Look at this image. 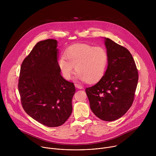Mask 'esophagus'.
<instances>
[{
    "instance_id": "esophagus-1",
    "label": "esophagus",
    "mask_w": 156,
    "mask_h": 156,
    "mask_svg": "<svg viewBox=\"0 0 156 156\" xmlns=\"http://www.w3.org/2000/svg\"><path fill=\"white\" fill-rule=\"evenodd\" d=\"M75 86L76 87H77V88H78V89H83V86H82L81 85L79 84L75 83Z\"/></svg>"
}]
</instances>
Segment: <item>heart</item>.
<instances>
[{
	"mask_svg": "<svg viewBox=\"0 0 156 156\" xmlns=\"http://www.w3.org/2000/svg\"><path fill=\"white\" fill-rule=\"evenodd\" d=\"M107 54L102 47L87 44H76L70 46L57 60V65L66 80L72 78L75 70L76 77L87 83H94L104 75L107 63Z\"/></svg>",
	"mask_w": 156,
	"mask_h": 156,
	"instance_id": "1",
	"label": "heart"
}]
</instances>
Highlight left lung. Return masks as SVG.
<instances>
[{"instance_id": "8db88e82", "label": "left lung", "mask_w": 156, "mask_h": 156, "mask_svg": "<svg viewBox=\"0 0 156 156\" xmlns=\"http://www.w3.org/2000/svg\"><path fill=\"white\" fill-rule=\"evenodd\" d=\"M108 66L96 84L86 93L93 112L104 121L122 117L132 105L138 81L136 63L129 51L108 38H105Z\"/></svg>"}]
</instances>
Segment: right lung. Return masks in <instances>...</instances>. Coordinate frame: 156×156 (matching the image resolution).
Returning <instances> with one entry per match:
<instances>
[{
  "instance_id": "add662e5",
  "label": "right lung",
  "mask_w": 156,
  "mask_h": 156,
  "mask_svg": "<svg viewBox=\"0 0 156 156\" xmlns=\"http://www.w3.org/2000/svg\"><path fill=\"white\" fill-rule=\"evenodd\" d=\"M57 41L38 42L22 62L18 91L25 112L40 123L56 127L72 112L73 83L65 80L57 65Z\"/></svg>"
}]
</instances>
